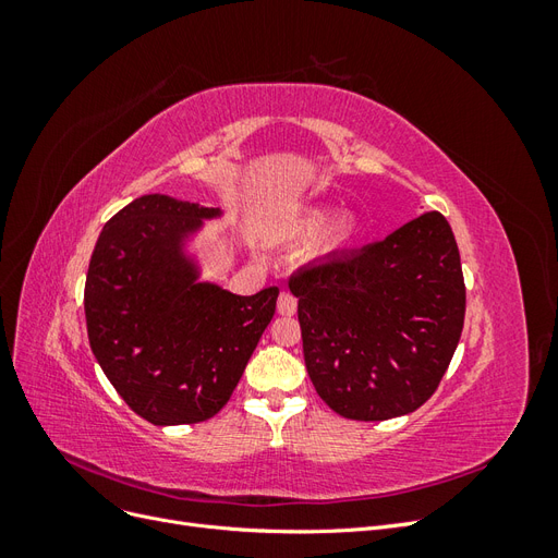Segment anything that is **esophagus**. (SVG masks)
I'll return each instance as SVG.
<instances>
[{
  "instance_id": "obj_1",
  "label": "esophagus",
  "mask_w": 558,
  "mask_h": 558,
  "mask_svg": "<svg viewBox=\"0 0 558 558\" xmlns=\"http://www.w3.org/2000/svg\"><path fill=\"white\" fill-rule=\"evenodd\" d=\"M277 312H279L281 316H293V314L298 312V300H295V295L289 293V291H283V293L279 295V302H277Z\"/></svg>"
}]
</instances>
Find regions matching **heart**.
Returning a JSON list of instances; mask_svg holds the SVG:
<instances>
[{"label":"heart","instance_id":"b5f03b06","mask_svg":"<svg viewBox=\"0 0 558 558\" xmlns=\"http://www.w3.org/2000/svg\"><path fill=\"white\" fill-rule=\"evenodd\" d=\"M330 207H312L302 211L298 218L291 221V234L298 240H316V248L324 256H337V253L347 251L359 238V221L356 216H340L335 218Z\"/></svg>","mask_w":558,"mask_h":558}]
</instances>
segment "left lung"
<instances>
[{"instance_id":"1","label":"left lung","mask_w":558,"mask_h":558,"mask_svg":"<svg viewBox=\"0 0 558 558\" xmlns=\"http://www.w3.org/2000/svg\"><path fill=\"white\" fill-rule=\"evenodd\" d=\"M316 393L344 418L418 410L461 340L465 283L447 218L424 211L386 240L291 279Z\"/></svg>"}]
</instances>
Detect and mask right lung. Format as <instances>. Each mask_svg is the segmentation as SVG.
<instances>
[{"label":"right lung","instance_id":"1","mask_svg":"<svg viewBox=\"0 0 558 558\" xmlns=\"http://www.w3.org/2000/svg\"><path fill=\"white\" fill-rule=\"evenodd\" d=\"M223 214L142 195L93 251L83 293L90 349L118 396L154 426L199 424L221 410L275 316L277 286L234 295L202 279L197 242Z\"/></svg>","mask_w":558,"mask_h":558}]
</instances>
